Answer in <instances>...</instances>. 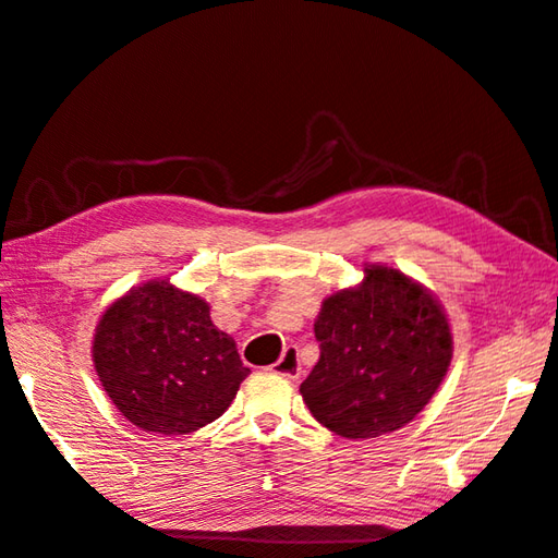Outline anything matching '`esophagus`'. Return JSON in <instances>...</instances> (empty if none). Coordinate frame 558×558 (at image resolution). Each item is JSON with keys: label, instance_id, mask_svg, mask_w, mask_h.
<instances>
[{"label": "esophagus", "instance_id": "esophagus-1", "mask_svg": "<svg viewBox=\"0 0 558 558\" xmlns=\"http://www.w3.org/2000/svg\"><path fill=\"white\" fill-rule=\"evenodd\" d=\"M271 369H275L277 375L287 377V379H299V377H301V373H303L299 349H295V345H287V349H283V353H281L279 361H277L275 365H271Z\"/></svg>", "mask_w": 558, "mask_h": 558}]
</instances>
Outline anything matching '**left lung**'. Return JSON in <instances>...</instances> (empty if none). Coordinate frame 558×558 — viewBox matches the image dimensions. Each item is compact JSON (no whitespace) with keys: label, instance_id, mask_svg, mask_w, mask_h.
<instances>
[{"label":"left lung","instance_id":"obj_1","mask_svg":"<svg viewBox=\"0 0 558 558\" xmlns=\"http://www.w3.org/2000/svg\"><path fill=\"white\" fill-rule=\"evenodd\" d=\"M319 361L301 396L319 425L345 439L405 427L449 373L451 322L423 283L381 263L363 281L322 301L315 319Z\"/></svg>","mask_w":558,"mask_h":558}]
</instances>
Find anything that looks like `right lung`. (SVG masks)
<instances>
[{
    "label": "right lung",
    "mask_w": 558,
    "mask_h": 558,
    "mask_svg": "<svg viewBox=\"0 0 558 558\" xmlns=\"http://www.w3.org/2000/svg\"><path fill=\"white\" fill-rule=\"evenodd\" d=\"M93 365L117 411L150 435H189L236 399L251 367L203 295L150 279L117 299L93 333Z\"/></svg>",
    "instance_id": "obj_1"
}]
</instances>
